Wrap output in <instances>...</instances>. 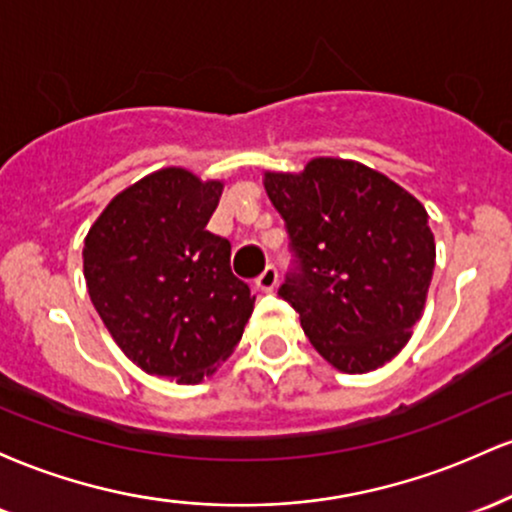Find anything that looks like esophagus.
<instances>
[{"label":"esophagus","mask_w":512,"mask_h":512,"mask_svg":"<svg viewBox=\"0 0 512 512\" xmlns=\"http://www.w3.org/2000/svg\"><path fill=\"white\" fill-rule=\"evenodd\" d=\"M276 284H279V272H276L274 264H269V267L264 269V272L255 279V286H257V289H260V291H264V293L274 291Z\"/></svg>","instance_id":"obj_1"}]
</instances>
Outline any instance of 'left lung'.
Here are the masks:
<instances>
[{
    "instance_id": "obj_1",
    "label": "left lung",
    "mask_w": 512,
    "mask_h": 512,
    "mask_svg": "<svg viewBox=\"0 0 512 512\" xmlns=\"http://www.w3.org/2000/svg\"><path fill=\"white\" fill-rule=\"evenodd\" d=\"M293 260L279 298L310 344L344 373L395 358L424 310L436 243L428 214L378 170L313 158L301 175L267 173Z\"/></svg>"
}]
</instances>
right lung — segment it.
I'll list each match as a JSON object with an SVG mask.
<instances>
[{
	"instance_id": "1",
	"label": "right lung",
	"mask_w": 512,
	"mask_h": 512,
	"mask_svg": "<svg viewBox=\"0 0 512 512\" xmlns=\"http://www.w3.org/2000/svg\"><path fill=\"white\" fill-rule=\"evenodd\" d=\"M221 182L163 168L105 207L84 243L93 308L146 373L199 383L236 349L255 296L207 231Z\"/></svg>"
}]
</instances>
